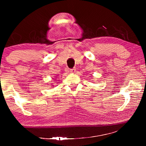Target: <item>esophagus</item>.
Instances as JSON below:
<instances>
[{"label":"esophagus","instance_id":"34e87169","mask_svg":"<svg viewBox=\"0 0 146 146\" xmlns=\"http://www.w3.org/2000/svg\"><path fill=\"white\" fill-rule=\"evenodd\" d=\"M70 71H71V73H75V71H76V68L71 69V70H70Z\"/></svg>","mask_w":146,"mask_h":146}]
</instances>
